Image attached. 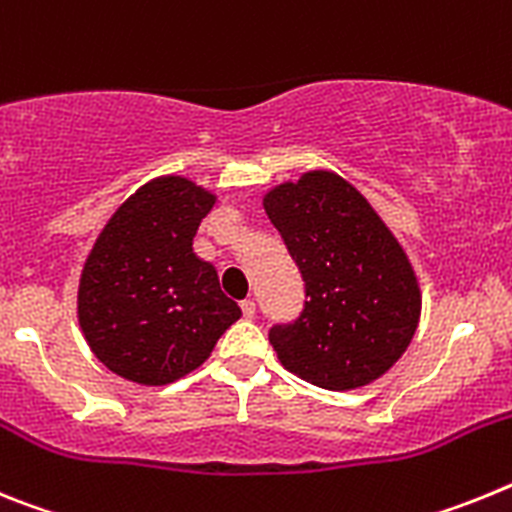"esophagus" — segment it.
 <instances>
[{
  "instance_id": "obj_1",
  "label": "esophagus",
  "mask_w": 512,
  "mask_h": 512,
  "mask_svg": "<svg viewBox=\"0 0 512 512\" xmlns=\"http://www.w3.org/2000/svg\"><path fill=\"white\" fill-rule=\"evenodd\" d=\"M241 310H243V318L251 320L253 315H256V302H253V300H243L241 302Z\"/></svg>"
}]
</instances>
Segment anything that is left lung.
Masks as SVG:
<instances>
[{
  "mask_svg": "<svg viewBox=\"0 0 512 512\" xmlns=\"http://www.w3.org/2000/svg\"><path fill=\"white\" fill-rule=\"evenodd\" d=\"M305 282V307L269 341L284 369L323 390L366 387L395 366L420 320L408 253L364 194L333 171H307L264 194Z\"/></svg>",
  "mask_w": 512,
  "mask_h": 512,
  "instance_id": "1",
  "label": "left lung"
}]
</instances>
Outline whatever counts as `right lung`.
Wrapping results in <instances>:
<instances>
[{"label": "right lung", "instance_id": "right-lung-1", "mask_svg": "<svg viewBox=\"0 0 512 512\" xmlns=\"http://www.w3.org/2000/svg\"><path fill=\"white\" fill-rule=\"evenodd\" d=\"M215 200L187 176H156L97 235L76 315L92 354L117 377L146 387L187 377L241 318L215 266L192 248Z\"/></svg>", "mask_w": 512, "mask_h": 512}]
</instances>
